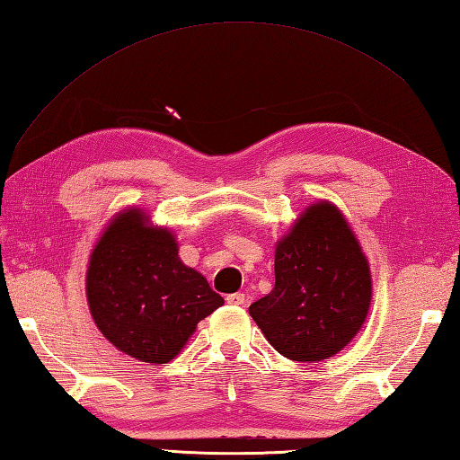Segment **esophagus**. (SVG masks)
Listing matches in <instances>:
<instances>
[{"mask_svg": "<svg viewBox=\"0 0 460 460\" xmlns=\"http://www.w3.org/2000/svg\"><path fill=\"white\" fill-rule=\"evenodd\" d=\"M227 302H229V305L241 306V305H245V295H243V292H235V295L227 296Z\"/></svg>", "mask_w": 460, "mask_h": 460, "instance_id": "1", "label": "esophagus"}]
</instances>
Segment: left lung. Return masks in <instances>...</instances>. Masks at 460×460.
<instances>
[{
	"instance_id": "8db88e82",
	"label": "left lung",
	"mask_w": 460,
	"mask_h": 460,
	"mask_svg": "<svg viewBox=\"0 0 460 460\" xmlns=\"http://www.w3.org/2000/svg\"><path fill=\"white\" fill-rule=\"evenodd\" d=\"M371 270L356 233L334 203L320 199L275 247V288L249 306L269 344L295 361H322L364 326Z\"/></svg>"
}]
</instances>
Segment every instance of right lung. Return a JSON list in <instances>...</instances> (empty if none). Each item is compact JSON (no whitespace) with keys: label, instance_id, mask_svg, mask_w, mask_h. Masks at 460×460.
<instances>
[{"label":"right lung","instance_id":"1","mask_svg":"<svg viewBox=\"0 0 460 460\" xmlns=\"http://www.w3.org/2000/svg\"><path fill=\"white\" fill-rule=\"evenodd\" d=\"M178 251L168 227L152 225L140 208H126L91 252L86 302L94 324L116 349L146 364H168L223 305Z\"/></svg>","mask_w":460,"mask_h":460}]
</instances>
